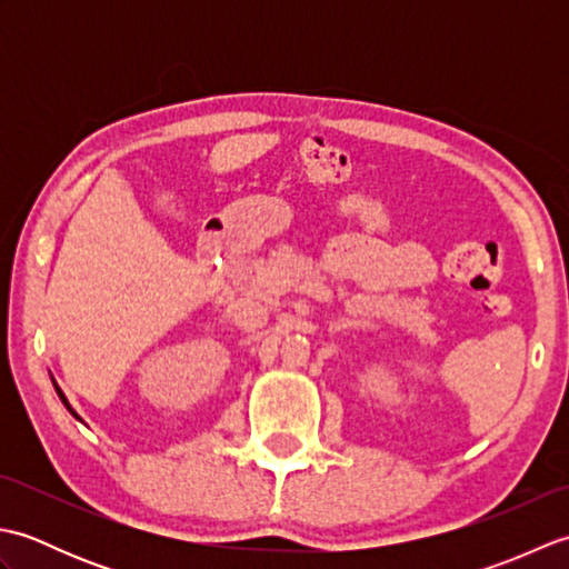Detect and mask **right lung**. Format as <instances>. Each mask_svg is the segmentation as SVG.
Instances as JSON below:
<instances>
[{
	"instance_id": "right-lung-1",
	"label": "right lung",
	"mask_w": 569,
	"mask_h": 569,
	"mask_svg": "<svg viewBox=\"0 0 569 569\" xmlns=\"http://www.w3.org/2000/svg\"><path fill=\"white\" fill-rule=\"evenodd\" d=\"M56 391H58V396H60V401H63V403H66V408H68V410H70V413H72V416H76V418H78V420H80V416H78V413H76V410H72V408H70V406H68V398H66V396H63V393H60V389H56Z\"/></svg>"
}]
</instances>
